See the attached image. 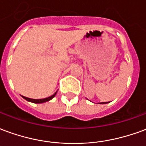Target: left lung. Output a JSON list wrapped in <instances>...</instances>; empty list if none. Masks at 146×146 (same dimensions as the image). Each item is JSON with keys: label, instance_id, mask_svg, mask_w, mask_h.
<instances>
[{"label": "left lung", "instance_id": "1", "mask_svg": "<svg viewBox=\"0 0 146 146\" xmlns=\"http://www.w3.org/2000/svg\"><path fill=\"white\" fill-rule=\"evenodd\" d=\"M106 103H107V102H101V104H106Z\"/></svg>", "mask_w": 146, "mask_h": 146}]
</instances>
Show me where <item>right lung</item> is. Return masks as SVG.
Returning <instances> with one entry per match:
<instances>
[{
	"label": "right lung",
	"mask_w": 146,
	"mask_h": 146,
	"mask_svg": "<svg viewBox=\"0 0 146 146\" xmlns=\"http://www.w3.org/2000/svg\"><path fill=\"white\" fill-rule=\"evenodd\" d=\"M56 93L57 92L54 93V95H51L50 97H48V98H43V99H33V98H27V97H25V96H23V98H25L26 100L29 102H33V103H43V102H48L49 100H51L52 98H54L55 95H56Z\"/></svg>",
	"instance_id": "obj_1"
}]
</instances>
